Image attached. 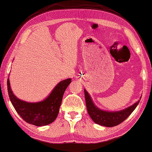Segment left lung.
Here are the masks:
<instances>
[{
	"instance_id": "obj_1",
	"label": "left lung",
	"mask_w": 152,
	"mask_h": 152,
	"mask_svg": "<svg viewBox=\"0 0 152 152\" xmlns=\"http://www.w3.org/2000/svg\"><path fill=\"white\" fill-rule=\"evenodd\" d=\"M84 91L87 111L90 117L95 123L107 127H115L124 121L135 109L141 98L140 97V100H138L132 106L127 107L126 109L118 110V111H107L96 107L92 101L91 96H90L86 90L84 89Z\"/></svg>"
}]
</instances>
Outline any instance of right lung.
Segmentation results:
<instances>
[{
	"mask_svg": "<svg viewBox=\"0 0 152 152\" xmlns=\"http://www.w3.org/2000/svg\"><path fill=\"white\" fill-rule=\"evenodd\" d=\"M71 82V78L60 81L45 99L37 102H29L18 99L12 91L9 78L7 89L12 106L20 117L29 124L42 127L50 124L56 119L64 92Z\"/></svg>",
	"mask_w": 152,
	"mask_h": 152,
	"instance_id": "add662e5",
	"label": "right lung"
}]
</instances>
